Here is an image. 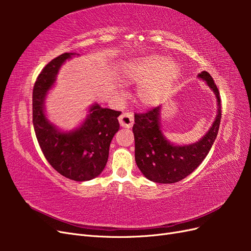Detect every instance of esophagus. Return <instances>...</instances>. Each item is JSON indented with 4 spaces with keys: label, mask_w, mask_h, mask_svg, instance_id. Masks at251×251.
Wrapping results in <instances>:
<instances>
[{
    "label": "esophagus",
    "mask_w": 251,
    "mask_h": 251,
    "mask_svg": "<svg viewBox=\"0 0 251 251\" xmlns=\"http://www.w3.org/2000/svg\"><path fill=\"white\" fill-rule=\"evenodd\" d=\"M119 124L123 127H131L134 124V116L133 113L131 112H126L123 113L119 116Z\"/></svg>",
    "instance_id": "1"
}]
</instances>
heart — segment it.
Listing matches in <instances>:
<instances>
[{"mask_svg":"<svg viewBox=\"0 0 251 251\" xmlns=\"http://www.w3.org/2000/svg\"><path fill=\"white\" fill-rule=\"evenodd\" d=\"M121 79L139 83L136 91L138 102L143 107H155L164 100L179 76V66L159 54L134 57L124 64Z\"/></svg>","mask_w":251,"mask_h":251,"instance_id":"obj_1","label":"heart"}]
</instances>
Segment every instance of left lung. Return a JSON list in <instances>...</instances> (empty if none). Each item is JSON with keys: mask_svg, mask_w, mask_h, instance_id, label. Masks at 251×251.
Returning <instances> with one entry per match:
<instances>
[{"mask_svg": "<svg viewBox=\"0 0 251 251\" xmlns=\"http://www.w3.org/2000/svg\"><path fill=\"white\" fill-rule=\"evenodd\" d=\"M198 77L206 81L218 102L214 124L199 141L176 146L166 139L160 125L161 105L135 114V161L144 177L156 183H175L187 177L202 163L217 138L222 115L219 90L208 72L199 73Z\"/></svg>", "mask_w": 251, "mask_h": 251, "instance_id": "obj_1", "label": "left lung"}]
</instances>
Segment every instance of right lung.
<instances>
[{
  "mask_svg": "<svg viewBox=\"0 0 251 251\" xmlns=\"http://www.w3.org/2000/svg\"><path fill=\"white\" fill-rule=\"evenodd\" d=\"M75 54L64 53L52 59L37 76L32 94V121L37 141L52 168L70 180L88 181L100 175L107 164L121 112L94 103L83 123L73 131L63 132L50 123L45 114V100L60 67Z\"/></svg>",
  "mask_w": 251,
  "mask_h": 251,
  "instance_id": "add662e5",
  "label": "right lung"
}]
</instances>
